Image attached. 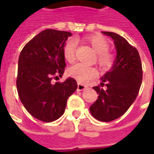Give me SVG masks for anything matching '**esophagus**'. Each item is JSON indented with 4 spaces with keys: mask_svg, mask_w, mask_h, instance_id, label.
Masks as SVG:
<instances>
[{
    "mask_svg": "<svg viewBox=\"0 0 154 154\" xmlns=\"http://www.w3.org/2000/svg\"><path fill=\"white\" fill-rule=\"evenodd\" d=\"M87 86L86 85H83L82 83H77V90L78 91H83L85 89H87Z\"/></svg>",
    "mask_w": 154,
    "mask_h": 154,
    "instance_id": "esophagus-1",
    "label": "esophagus"
}]
</instances>
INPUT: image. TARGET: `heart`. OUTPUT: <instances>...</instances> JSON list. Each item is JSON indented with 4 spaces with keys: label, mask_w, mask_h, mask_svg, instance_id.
Segmentation results:
<instances>
[{
    "label": "heart",
    "mask_w": 154,
    "mask_h": 154,
    "mask_svg": "<svg viewBox=\"0 0 154 154\" xmlns=\"http://www.w3.org/2000/svg\"><path fill=\"white\" fill-rule=\"evenodd\" d=\"M84 41L90 44L97 53V63L102 70L107 71L113 67L116 63V57L109 50L110 44L106 38L100 35H91L84 38ZM64 58L68 63H73L76 59L77 43L73 39L67 40L63 48ZM68 75L77 79L80 82H87L97 76V71L93 67H87L83 64L77 63L68 69Z\"/></svg>",
    "instance_id": "obj_1"
}]
</instances>
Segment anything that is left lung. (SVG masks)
<instances>
[{
  "label": "left lung",
  "instance_id": "left-lung-1",
  "mask_svg": "<svg viewBox=\"0 0 154 154\" xmlns=\"http://www.w3.org/2000/svg\"><path fill=\"white\" fill-rule=\"evenodd\" d=\"M102 33L112 38L117 56L111 70L101 77L100 86L93 87L98 99L91 106L90 111L98 120L110 122L123 116L136 99L142 83L143 69L136 48L118 34ZM105 85L107 89L104 90Z\"/></svg>",
  "mask_w": 154,
  "mask_h": 154
}]
</instances>
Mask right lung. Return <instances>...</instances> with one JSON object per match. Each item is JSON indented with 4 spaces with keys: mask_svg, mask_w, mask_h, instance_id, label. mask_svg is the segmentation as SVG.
<instances>
[{
    "mask_svg": "<svg viewBox=\"0 0 154 154\" xmlns=\"http://www.w3.org/2000/svg\"><path fill=\"white\" fill-rule=\"evenodd\" d=\"M72 34L48 29L29 41L18 61L16 87L20 99L29 113L44 122L63 116L67 98L77 90L75 79L53 83L66 67L63 48Z\"/></svg>",
    "mask_w": 154,
    "mask_h": 154,
    "instance_id": "add662e5",
    "label": "right lung"
}]
</instances>
